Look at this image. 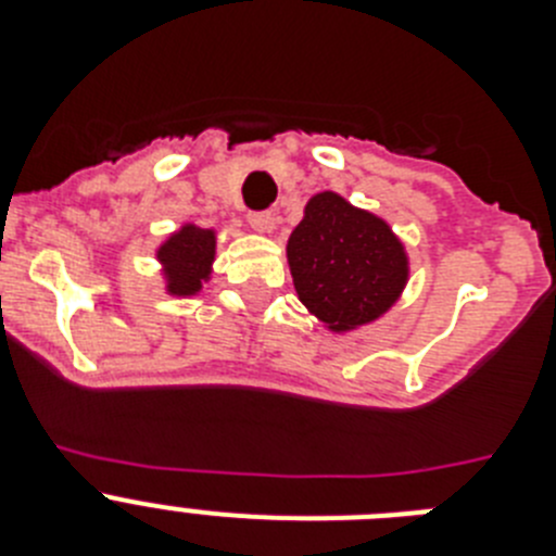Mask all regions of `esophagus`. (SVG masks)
<instances>
[{"label":"esophagus","instance_id":"obj_1","mask_svg":"<svg viewBox=\"0 0 556 556\" xmlns=\"http://www.w3.org/2000/svg\"><path fill=\"white\" fill-rule=\"evenodd\" d=\"M248 223L258 233H269L275 228V214H269V211H253V214H248Z\"/></svg>","mask_w":556,"mask_h":556}]
</instances>
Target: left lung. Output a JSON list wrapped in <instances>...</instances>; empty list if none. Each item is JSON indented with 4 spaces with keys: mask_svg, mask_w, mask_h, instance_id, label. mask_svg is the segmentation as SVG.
I'll return each mask as SVG.
<instances>
[{
    "mask_svg": "<svg viewBox=\"0 0 556 556\" xmlns=\"http://www.w3.org/2000/svg\"><path fill=\"white\" fill-rule=\"evenodd\" d=\"M287 262L303 306L337 333L378 320L409 281V258L390 225L333 191L306 203Z\"/></svg>",
    "mask_w": 556,
    "mask_h": 556,
    "instance_id": "obj_1",
    "label": "left lung"
}]
</instances>
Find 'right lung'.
Masks as SVG:
<instances>
[{"label":"right lung","mask_w":556,"mask_h":556,"mask_svg":"<svg viewBox=\"0 0 556 556\" xmlns=\"http://www.w3.org/2000/svg\"><path fill=\"white\" fill-rule=\"evenodd\" d=\"M155 255H159L161 273H164L166 292L178 294V298L198 294L203 289V281L211 278V264L217 255V233L186 223L161 244Z\"/></svg>","instance_id":"obj_1"}]
</instances>
